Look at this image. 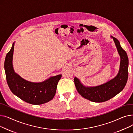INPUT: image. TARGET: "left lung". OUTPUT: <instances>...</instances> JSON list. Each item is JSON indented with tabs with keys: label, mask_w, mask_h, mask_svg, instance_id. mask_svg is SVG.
I'll use <instances>...</instances> for the list:
<instances>
[{
	"label": "left lung",
	"mask_w": 133,
	"mask_h": 133,
	"mask_svg": "<svg viewBox=\"0 0 133 133\" xmlns=\"http://www.w3.org/2000/svg\"><path fill=\"white\" fill-rule=\"evenodd\" d=\"M117 50L121 57L119 72L113 79L104 84L93 87L83 86L80 81L74 78V83L78 93L84 98L95 102H102L109 100L123 90L128 77V58L127 54L121 47L118 40L113 37Z\"/></svg>",
	"instance_id": "1"
}]
</instances>
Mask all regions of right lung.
Here are the masks:
<instances>
[{
    "label": "right lung",
    "instance_id": "obj_1",
    "mask_svg": "<svg viewBox=\"0 0 133 133\" xmlns=\"http://www.w3.org/2000/svg\"><path fill=\"white\" fill-rule=\"evenodd\" d=\"M13 50L14 43L11 50L7 53L4 62L6 81L11 92L20 99L32 104H41L51 101L55 94L61 75L52 76L39 83L31 82L22 79L13 70Z\"/></svg>",
    "mask_w": 133,
    "mask_h": 133
}]
</instances>
